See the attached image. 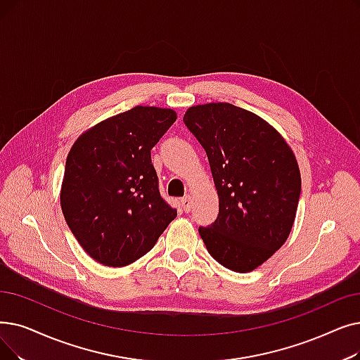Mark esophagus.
I'll return each instance as SVG.
<instances>
[{
  "label": "esophagus",
  "instance_id": "obj_1",
  "mask_svg": "<svg viewBox=\"0 0 360 360\" xmlns=\"http://www.w3.org/2000/svg\"><path fill=\"white\" fill-rule=\"evenodd\" d=\"M181 206H182V210H184L185 213L191 212V207H193V200H191V197H190V195L184 197V198L181 200Z\"/></svg>",
  "mask_w": 360,
  "mask_h": 360
}]
</instances>
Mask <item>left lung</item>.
I'll list each match as a JSON object with an SVG mask.
<instances>
[{
    "instance_id": "obj_1",
    "label": "left lung",
    "mask_w": 360,
    "mask_h": 360,
    "mask_svg": "<svg viewBox=\"0 0 360 360\" xmlns=\"http://www.w3.org/2000/svg\"><path fill=\"white\" fill-rule=\"evenodd\" d=\"M185 127L205 148L219 214L198 232L222 266L245 274L290 236L302 191L291 148L268 122L229 103L188 108Z\"/></svg>"
}]
</instances>
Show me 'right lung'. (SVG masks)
Returning a JSON list of instances; mask_svg holds the SVG:
<instances>
[{
  "mask_svg": "<svg viewBox=\"0 0 360 360\" xmlns=\"http://www.w3.org/2000/svg\"><path fill=\"white\" fill-rule=\"evenodd\" d=\"M169 108L136 105L77 138L61 185V210L85 252L112 268L143 257L176 217L159 191L151 150L175 123Z\"/></svg>",
  "mask_w": 360,
  "mask_h": 360,
  "instance_id": "right-lung-1",
  "label": "right lung"
}]
</instances>
